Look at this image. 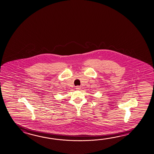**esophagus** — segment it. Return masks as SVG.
<instances>
[{
    "label": "esophagus",
    "mask_w": 154,
    "mask_h": 154,
    "mask_svg": "<svg viewBox=\"0 0 154 154\" xmlns=\"http://www.w3.org/2000/svg\"><path fill=\"white\" fill-rule=\"evenodd\" d=\"M76 89H77V90H80V89H81V87L79 86H77L76 87Z\"/></svg>",
    "instance_id": "34e87169"
}]
</instances>
